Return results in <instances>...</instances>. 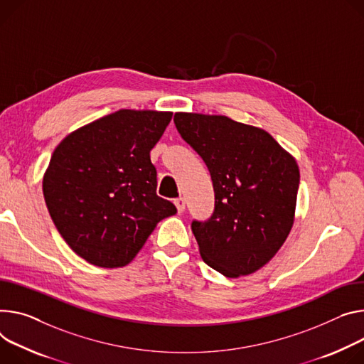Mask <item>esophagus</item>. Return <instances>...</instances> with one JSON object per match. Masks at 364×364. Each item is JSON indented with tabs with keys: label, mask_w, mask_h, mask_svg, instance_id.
I'll return each mask as SVG.
<instances>
[{
	"label": "esophagus",
	"mask_w": 364,
	"mask_h": 364,
	"mask_svg": "<svg viewBox=\"0 0 364 364\" xmlns=\"http://www.w3.org/2000/svg\"><path fill=\"white\" fill-rule=\"evenodd\" d=\"M174 205H176L178 213H183V212H184V209H186V200L183 199V197H180V199H176V200H174Z\"/></svg>",
	"instance_id": "esophagus-1"
}]
</instances>
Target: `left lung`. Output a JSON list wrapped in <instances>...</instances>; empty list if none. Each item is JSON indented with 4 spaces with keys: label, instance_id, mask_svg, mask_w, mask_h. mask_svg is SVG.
I'll return each mask as SVG.
<instances>
[{
    "label": "left lung",
    "instance_id": "1",
    "mask_svg": "<svg viewBox=\"0 0 364 364\" xmlns=\"http://www.w3.org/2000/svg\"><path fill=\"white\" fill-rule=\"evenodd\" d=\"M174 123L213 181V215L191 223L203 261L229 279L255 273L293 226L301 178L296 159L269 132L226 116L178 112Z\"/></svg>",
    "mask_w": 364,
    "mask_h": 364
}]
</instances>
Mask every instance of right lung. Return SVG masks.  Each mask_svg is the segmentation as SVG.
I'll return each instance as SVG.
<instances>
[{
    "mask_svg": "<svg viewBox=\"0 0 364 364\" xmlns=\"http://www.w3.org/2000/svg\"><path fill=\"white\" fill-rule=\"evenodd\" d=\"M171 112L122 109L65 136L43 176L50 218L71 250L97 267H123L176 206L156 196L149 152Z\"/></svg>",
    "mask_w": 364,
    "mask_h": 364,
    "instance_id": "right-lung-1",
    "label": "right lung"
}]
</instances>
